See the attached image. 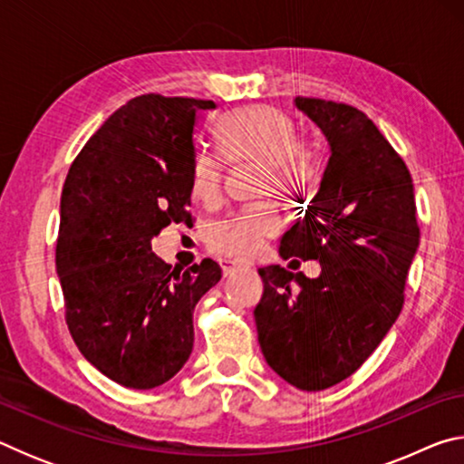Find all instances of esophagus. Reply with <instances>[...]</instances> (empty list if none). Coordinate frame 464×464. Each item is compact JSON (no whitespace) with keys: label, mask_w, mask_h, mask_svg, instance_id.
Returning <instances> with one entry per match:
<instances>
[{"label":"esophagus","mask_w":464,"mask_h":464,"mask_svg":"<svg viewBox=\"0 0 464 464\" xmlns=\"http://www.w3.org/2000/svg\"><path fill=\"white\" fill-rule=\"evenodd\" d=\"M221 270H223V276H233L235 272L239 270H246V266H241L239 262H221Z\"/></svg>","instance_id":"obj_1"}]
</instances>
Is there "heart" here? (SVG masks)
Returning a JSON list of instances; mask_svg holds the SVG:
<instances>
[{
	"label": "heart",
	"instance_id": "1",
	"mask_svg": "<svg viewBox=\"0 0 464 464\" xmlns=\"http://www.w3.org/2000/svg\"><path fill=\"white\" fill-rule=\"evenodd\" d=\"M215 137L227 163L257 161L266 192L295 196L307 190L317 176V147L295 135L290 116L274 106H249L221 116ZM223 188V163L213 153H200L192 166V194L202 204H215ZM282 221L270 207L243 208L208 231V247L227 260H249L264 239L280 231Z\"/></svg>",
	"mask_w": 464,
	"mask_h": 464
}]
</instances>
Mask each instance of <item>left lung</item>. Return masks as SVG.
Returning a JSON list of instances; mask_svg holds the SVG:
<instances>
[{
	"label": "left lung",
	"instance_id": "left-lung-1",
	"mask_svg": "<svg viewBox=\"0 0 464 464\" xmlns=\"http://www.w3.org/2000/svg\"><path fill=\"white\" fill-rule=\"evenodd\" d=\"M295 104L332 155L280 256L317 260L321 274L260 268L254 317L272 371L301 391H324L354 374L397 321L420 227L410 169L364 112L321 98Z\"/></svg>",
	"mask_w": 464,
	"mask_h": 464
}]
</instances>
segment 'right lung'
I'll list each match as a JSON object with an SVG mask.
<instances>
[{"mask_svg":"<svg viewBox=\"0 0 464 464\" xmlns=\"http://www.w3.org/2000/svg\"><path fill=\"white\" fill-rule=\"evenodd\" d=\"M213 100L145 93L93 132L61 194L57 274L69 334L90 364L129 389L169 381L192 354V313L221 268L176 270L151 239L188 213L194 124Z\"/></svg>","mask_w":464,"mask_h":464,"instance_id":"obj_1","label":"right lung"}]
</instances>
